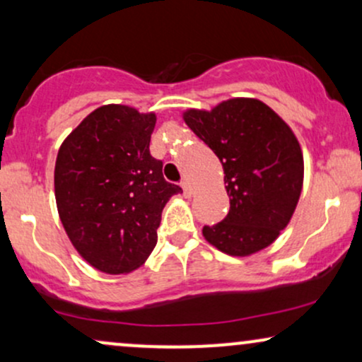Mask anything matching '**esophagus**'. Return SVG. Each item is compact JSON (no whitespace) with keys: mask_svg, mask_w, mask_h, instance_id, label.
<instances>
[{"mask_svg":"<svg viewBox=\"0 0 362 362\" xmlns=\"http://www.w3.org/2000/svg\"><path fill=\"white\" fill-rule=\"evenodd\" d=\"M182 189H184V192H185V195H192V185H190V182L187 180V178H184V180H182Z\"/></svg>","mask_w":362,"mask_h":362,"instance_id":"34e87169","label":"esophagus"}]
</instances>
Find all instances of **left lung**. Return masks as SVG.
Instances as JSON below:
<instances>
[{"mask_svg":"<svg viewBox=\"0 0 362 362\" xmlns=\"http://www.w3.org/2000/svg\"><path fill=\"white\" fill-rule=\"evenodd\" d=\"M184 120L223 163L230 195L226 218L202 228L204 238L233 257L264 250L288 226L300 201L305 163L294 132L257 98L189 109Z\"/></svg>","mask_w":362,"mask_h":362,"instance_id":"obj_1","label":"left lung"}]
</instances>
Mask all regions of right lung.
<instances>
[{
	"instance_id": "obj_1",
	"label": "right lung",
	"mask_w": 362,
	"mask_h": 362,
	"mask_svg": "<svg viewBox=\"0 0 362 362\" xmlns=\"http://www.w3.org/2000/svg\"><path fill=\"white\" fill-rule=\"evenodd\" d=\"M153 112L102 105L62 141L54 168L57 213L73 247L91 267L127 274L156 245L161 211L182 189L149 155Z\"/></svg>"
}]
</instances>
